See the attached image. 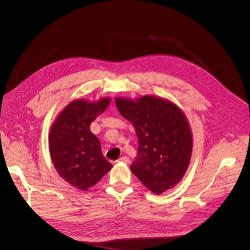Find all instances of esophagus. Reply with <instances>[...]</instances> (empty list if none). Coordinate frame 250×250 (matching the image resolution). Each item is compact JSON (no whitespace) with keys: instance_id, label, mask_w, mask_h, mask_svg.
<instances>
[{"instance_id":"obj_1","label":"esophagus","mask_w":250,"mask_h":250,"mask_svg":"<svg viewBox=\"0 0 250 250\" xmlns=\"http://www.w3.org/2000/svg\"><path fill=\"white\" fill-rule=\"evenodd\" d=\"M119 162H124V163H126V164H129L130 159H129V157H127V156H123V157H121V158L119 159Z\"/></svg>"}]
</instances>
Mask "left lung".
<instances>
[{"label": "left lung", "mask_w": 250, "mask_h": 250, "mask_svg": "<svg viewBox=\"0 0 250 250\" xmlns=\"http://www.w3.org/2000/svg\"><path fill=\"white\" fill-rule=\"evenodd\" d=\"M116 104L133 125L138 139L131 172L154 194L174 187L188 168L193 147L183 112L173 103L151 96L135 102L118 98Z\"/></svg>", "instance_id": "left-lung-1"}]
</instances>
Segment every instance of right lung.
<instances>
[{"label":"right lung","instance_id":"add662e5","mask_svg":"<svg viewBox=\"0 0 250 250\" xmlns=\"http://www.w3.org/2000/svg\"><path fill=\"white\" fill-rule=\"evenodd\" d=\"M110 102L104 98L97 103L83 100L70 103L50 128L49 151L56 171L66 182L82 191L97 184L112 168L102 153L99 139L90 130V125Z\"/></svg>","mask_w":250,"mask_h":250}]
</instances>
